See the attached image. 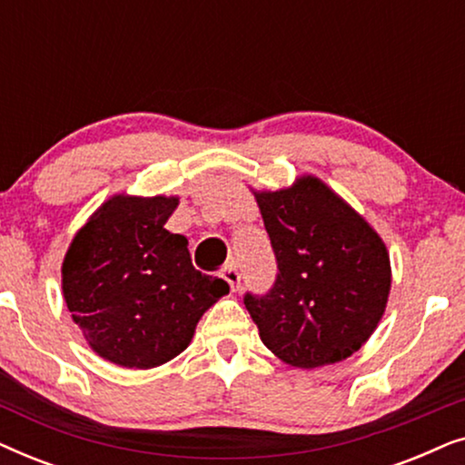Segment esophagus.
I'll use <instances>...</instances> for the list:
<instances>
[{
  "label": "esophagus",
  "mask_w": 465,
  "mask_h": 465,
  "mask_svg": "<svg viewBox=\"0 0 465 465\" xmlns=\"http://www.w3.org/2000/svg\"><path fill=\"white\" fill-rule=\"evenodd\" d=\"M220 277L228 283V288H231V292H237L239 290L241 275H239L237 266H232V264L231 266H224V269H222V272H220Z\"/></svg>",
  "instance_id": "obj_1"
}]
</instances>
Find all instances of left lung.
I'll return each mask as SVG.
<instances>
[{
	"label": "left lung",
	"instance_id": "left-lung-1",
	"mask_svg": "<svg viewBox=\"0 0 465 465\" xmlns=\"http://www.w3.org/2000/svg\"><path fill=\"white\" fill-rule=\"evenodd\" d=\"M250 190L279 266L269 294L245 296L260 339L302 371L347 360L385 313L391 290L385 241L313 173L279 190Z\"/></svg>",
	"mask_w": 465,
	"mask_h": 465
}]
</instances>
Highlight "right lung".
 <instances>
[{
  "label": "right lung",
  "instance_id": "right-lung-1",
  "mask_svg": "<svg viewBox=\"0 0 465 465\" xmlns=\"http://www.w3.org/2000/svg\"><path fill=\"white\" fill-rule=\"evenodd\" d=\"M177 194L116 193L88 215L61 264L72 320L99 358L123 368L167 364L193 342L224 279L193 266L188 239L164 224Z\"/></svg>",
  "mask_w": 465,
  "mask_h": 465
}]
</instances>
